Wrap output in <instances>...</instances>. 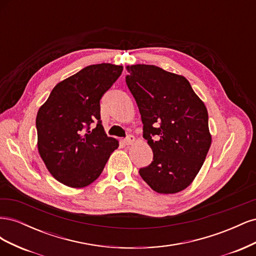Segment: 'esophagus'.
Listing matches in <instances>:
<instances>
[{"mask_svg": "<svg viewBox=\"0 0 256 256\" xmlns=\"http://www.w3.org/2000/svg\"><path fill=\"white\" fill-rule=\"evenodd\" d=\"M134 142V136L131 134L127 136L125 138H124V143H125L126 145H131Z\"/></svg>", "mask_w": 256, "mask_h": 256, "instance_id": "1", "label": "esophagus"}]
</instances>
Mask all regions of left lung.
Listing matches in <instances>:
<instances>
[{
	"label": "left lung",
	"instance_id": "1",
	"mask_svg": "<svg viewBox=\"0 0 256 256\" xmlns=\"http://www.w3.org/2000/svg\"><path fill=\"white\" fill-rule=\"evenodd\" d=\"M127 70L143 138L154 152L152 164L138 173L156 192H180L194 180L212 144L206 106L182 76L143 64Z\"/></svg>",
	"mask_w": 256,
	"mask_h": 256
}]
</instances>
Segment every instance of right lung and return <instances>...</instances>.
<instances>
[{"mask_svg":"<svg viewBox=\"0 0 256 256\" xmlns=\"http://www.w3.org/2000/svg\"><path fill=\"white\" fill-rule=\"evenodd\" d=\"M122 72V66L112 64L86 66L56 85L38 110V152L51 175L68 187L96 180L118 147L102 125L100 99Z\"/></svg>","mask_w":256,"mask_h":256,"instance_id":"add662e5","label":"right lung"}]
</instances>
